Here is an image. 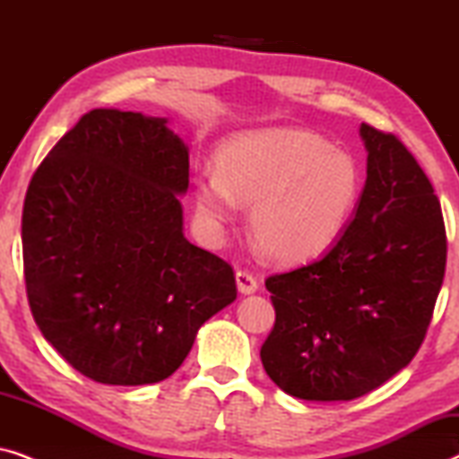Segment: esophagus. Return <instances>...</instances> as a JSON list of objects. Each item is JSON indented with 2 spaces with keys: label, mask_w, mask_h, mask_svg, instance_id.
Here are the masks:
<instances>
[{
  "label": "esophagus",
  "mask_w": 459,
  "mask_h": 459,
  "mask_svg": "<svg viewBox=\"0 0 459 459\" xmlns=\"http://www.w3.org/2000/svg\"><path fill=\"white\" fill-rule=\"evenodd\" d=\"M236 286H238V292L244 294V297H247V294H255L256 288H259L255 275L250 272H242V269L240 272H236Z\"/></svg>",
  "instance_id": "esophagus-1"
}]
</instances>
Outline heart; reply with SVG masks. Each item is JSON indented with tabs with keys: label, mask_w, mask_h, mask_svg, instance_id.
<instances>
[{
	"label": "heart",
	"mask_w": 459,
	"mask_h": 459,
	"mask_svg": "<svg viewBox=\"0 0 459 459\" xmlns=\"http://www.w3.org/2000/svg\"><path fill=\"white\" fill-rule=\"evenodd\" d=\"M361 194L355 159L300 129H255L230 135L215 169L194 179V204L211 231L250 207L248 231L269 261L316 259L347 228Z\"/></svg>",
	"instance_id": "heart-1"
}]
</instances>
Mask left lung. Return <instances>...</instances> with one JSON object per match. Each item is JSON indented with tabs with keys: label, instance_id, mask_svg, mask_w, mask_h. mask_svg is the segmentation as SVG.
<instances>
[{
	"label": "left lung",
	"instance_id": "1",
	"mask_svg": "<svg viewBox=\"0 0 459 459\" xmlns=\"http://www.w3.org/2000/svg\"><path fill=\"white\" fill-rule=\"evenodd\" d=\"M368 178L355 217L311 265L265 280L275 324L261 361L281 391L351 401L418 353L441 290L447 240L441 203L391 134L361 123Z\"/></svg>",
	"mask_w": 459,
	"mask_h": 459
}]
</instances>
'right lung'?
<instances>
[{
  "label": "right lung",
  "mask_w": 459,
  "mask_h": 459,
  "mask_svg": "<svg viewBox=\"0 0 459 459\" xmlns=\"http://www.w3.org/2000/svg\"><path fill=\"white\" fill-rule=\"evenodd\" d=\"M169 121L98 108L52 148L22 209L29 305L87 378L154 385L236 300L228 263L184 236L190 154Z\"/></svg>",
  "instance_id": "right-lung-1"
}]
</instances>
